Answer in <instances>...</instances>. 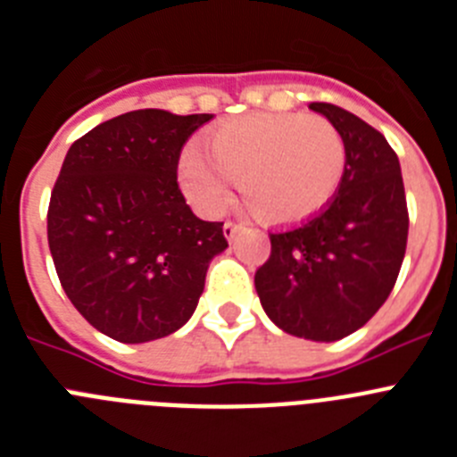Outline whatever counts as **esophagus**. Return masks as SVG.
<instances>
[{"instance_id": "34e87169", "label": "esophagus", "mask_w": 457, "mask_h": 457, "mask_svg": "<svg viewBox=\"0 0 457 457\" xmlns=\"http://www.w3.org/2000/svg\"><path fill=\"white\" fill-rule=\"evenodd\" d=\"M240 228H242V224H237V221H226V224H224L226 240H233V237H236V233L240 231Z\"/></svg>"}]
</instances>
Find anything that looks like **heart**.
I'll use <instances>...</instances> for the list:
<instances>
[{"mask_svg": "<svg viewBox=\"0 0 457 457\" xmlns=\"http://www.w3.org/2000/svg\"><path fill=\"white\" fill-rule=\"evenodd\" d=\"M345 141L322 116L252 114L224 123L205 148H185L180 185L192 204L220 215L233 183L258 220L295 224L334 199L345 173Z\"/></svg>", "mask_w": 457, "mask_h": 457, "instance_id": "b5f03b06", "label": "heart"}]
</instances>
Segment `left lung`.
Returning a JSON list of instances; mask_svg holds the SVG:
<instances>
[{
	"instance_id": "1",
	"label": "left lung",
	"mask_w": 457,
	"mask_h": 457,
	"mask_svg": "<svg viewBox=\"0 0 457 457\" xmlns=\"http://www.w3.org/2000/svg\"><path fill=\"white\" fill-rule=\"evenodd\" d=\"M345 141V173L334 199L284 231L253 284L265 313L286 334L338 341L386 302L407 247L405 185L389 141L366 120L329 103H311Z\"/></svg>"
}]
</instances>
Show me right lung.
<instances>
[{"mask_svg": "<svg viewBox=\"0 0 457 457\" xmlns=\"http://www.w3.org/2000/svg\"><path fill=\"white\" fill-rule=\"evenodd\" d=\"M212 114L137 109L79 137L47 208V242L72 306L120 343L173 334L228 247L224 221L194 215L179 187L185 141Z\"/></svg>", "mask_w": 457, "mask_h": 457, "instance_id": "obj_1", "label": "right lung"}]
</instances>
